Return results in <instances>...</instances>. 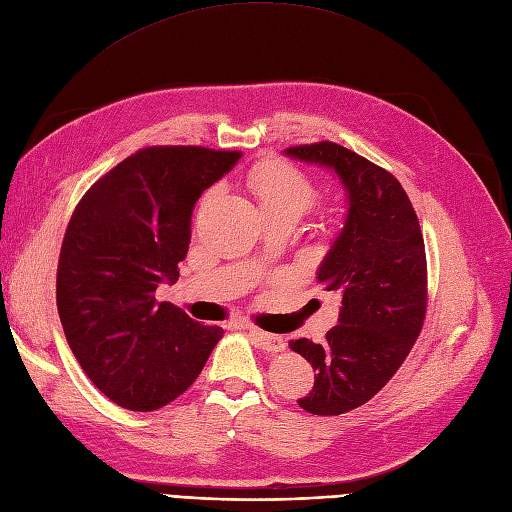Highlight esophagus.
<instances>
[{
    "label": "esophagus",
    "instance_id": "esophagus-1",
    "mask_svg": "<svg viewBox=\"0 0 512 512\" xmlns=\"http://www.w3.org/2000/svg\"><path fill=\"white\" fill-rule=\"evenodd\" d=\"M249 332H251V336L257 340V344L261 346L263 351H268V353H280V351H285V340H283V336L261 332V329H257V327H249Z\"/></svg>",
    "mask_w": 512,
    "mask_h": 512
}]
</instances>
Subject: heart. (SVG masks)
<instances>
[{"mask_svg": "<svg viewBox=\"0 0 512 512\" xmlns=\"http://www.w3.org/2000/svg\"><path fill=\"white\" fill-rule=\"evenodd\" d=\"M249 180L266 212L304 214L312 204H315V180L287 161H263L251 172Z\"/></svg>", "mask_w": 512, "mask_h": 512, "instance_id": "heart-1", "label": "heart"}]
</instances>
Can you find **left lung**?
<instances>
[{"mask_svg": "<svg viewBox=\"0 0 512 512\" xmlns=\"http://www.w3.org/2000/svg\"><path fill=\"white\" fill-rule=\"evenodd\" d=\"M285 153L332 168L349 195L342 232L317 274L342 298L338 325L321 344L289 342L317 372L298 404L310 415L336 417L372 400L419 338L427 310L425 244L404 187L385 168L327 140Z\"/></svg>", "mask_w": 512, "mask_h": 512, "instance_id": "8db88e82", "label": "left lung"}]
</instances>
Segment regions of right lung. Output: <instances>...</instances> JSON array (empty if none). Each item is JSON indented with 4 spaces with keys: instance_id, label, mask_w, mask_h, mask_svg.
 I'll list each match as a JSON object with an SVG mask.
<instances>
[{
    "instance_id": "obj_1",
    "label": "right lung",
    "mask_w": 512,
    "mask_h": 512,
    "mask_svg": "<svg viewBox=\"0 0 512 512\" xmlns=\"http://www.w3.org/2000/svg\"><path fill=\"white\" fill-rule=\"evenodd\" d=\"M240 151L146 146L82 195L65 229L57 310L80 368L104 395L148 412L176 400L200 376L223 336L170 302L157 285L178 280L202 191Z\"/></svg>"
}]
</instances>
